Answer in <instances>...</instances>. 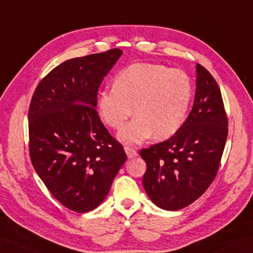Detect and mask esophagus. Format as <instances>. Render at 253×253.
Instances as JSON below:
<instances>
[{"instance_id": "esophagus-1", "label": "esophagus", "mask_w": 253, "mask_h": 253, "mask_svg": "<svg viewBox=\"0 0 253 253\" xmlns=\"http://www.w3.org/2000/svg\"><path fill=\"white\" fill-rule=\"evenodd\" d=\"M124 149H125L126 154H127V156H128L129 158H131V157H134V156H137V155H138L136 148H132V146H128V145H126Z\"/></svg>"}]
</instances>
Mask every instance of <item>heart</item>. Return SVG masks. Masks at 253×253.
Returning <instances> with one entry per match:
<instances>
[{
	"label": "heart",
	"instance_id": "b5f03b06",
	"mask_svg": "<svg viewBox=\"0 0 253 253\" xmlns=\"http://www.w3.org/2000/svg\"><path fill=\"white\" fill-rule=\"evenodd\" d=\"M192 83L181 70L162 64L138 62L115 76L114 87L99 95L98 111L107 126L122 129L125 143H140L152 134L157 140L173 136L183 124L192 99Z\"/></svg>",
	"mask_w": 253,
	"mask_h": 253
}]
</instances>
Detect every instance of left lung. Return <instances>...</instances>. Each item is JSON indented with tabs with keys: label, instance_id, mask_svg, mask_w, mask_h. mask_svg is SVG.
<instances>
[{
	"label": "left lung",
	"instance_id": "obj_1",
	"mask_svg": "<svg viewBox=\"0 0 253 253\" xmlns=\"http://www.w3.org/2000/svg\"><path fill=\"white\" fill-rule=\"evenodd\" d=\"M196 92L187 119L172 137L142 149L143 187L156 206L179 210L195 202L220 167L228 122L220 88L206 68L196 64Z\"/></svg>",
	"mask_w": 253,
	"mask_h": 253
}]
</instances>
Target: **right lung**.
<instances>
[{
  "instance_id": "obj_1",
  "label": "right lung",
  "mask_w": 253,
  "mask_h": 253,
  "mask_svg": "<svg viewBox=\"0 0 253 253\" xmlns=\"http://www.w3.org/2000/svg\"><path fill=\"white\" fill-rule=\"evenodd\" d=\"M113 48L52 69L29 108V152L47 189L64 207L88 212L103 202L127 155L96 110L98 89L122 55Z\"/></svg>"
}]
</instances>
